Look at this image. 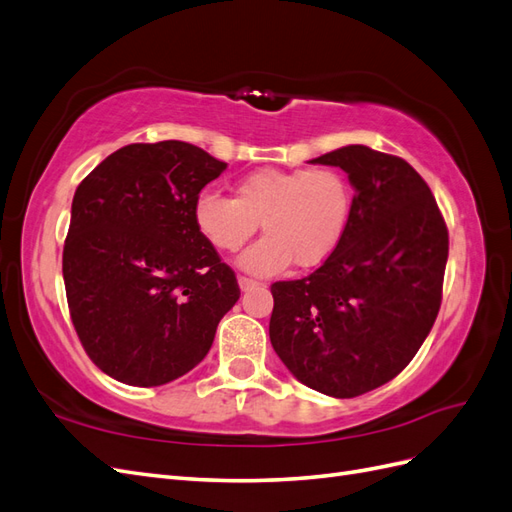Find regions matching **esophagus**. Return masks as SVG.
I'll return each instance as SVG.
<instances>
[{
    "mask_svg": "<svg viewBox=\"0 0 512 512\" xmlns=\"http://www.w3.org/2000/svg\"><path fill=\"white\" fill-rule=\"evenodd\" d=\"M256 286H260V282H256V280H252V277H245V275H241L239 277V288L245 292V290H250V288H256Z\"/></svg>",
    "mask_w": 512,
    "mask_h": 512,
    "instance_id": "1",
    "label": "esophagus"
}]
</instances>
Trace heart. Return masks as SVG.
Instances as JSON below:
<instances>
[{
	"mask_svg": "<svg viewBox=\"0 0 512 512\" xmlns=\"http://www.w3.org/2000/svg\"><path fill=\"white\" fill-rule=\"evenodd\" d=\"M352 203V185L335 168H260L237 181V198L200 192L194 220L222 252L241 250L262 222L267 235L247 247L239 267L273 275L292 260L301 269L322 265L346 235Z\"/></svg>",
	"mask_w": 512,
	"mask_h": 512,
	"instance_id": "1",
	"label": "heart"
}]
</instances>
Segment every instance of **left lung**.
Returning a JSON list of instances; mask_svg holds the SVG:
<instances>
[{"mask_svg": "<svg viewBox=\"0 0 512 512\" xmlns=\"http://www.w3.org/2000/svg\"><path fill=\"white\" fill-rule=\"evenodd\" d=\"M312 164L348 175L350 224L314 273L271 286L269 337L299 382L348 399L393 380L423 346L440 312L448 230L406 160L348 145Z\"/></svg>", "mask_w": 512, "mask_h": 512, "instance_id": "1", "label": "left lung"}]
</instances>
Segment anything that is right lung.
I'll list each match as a JSON object with an SVG mask.
<instances>
[{"label": "right lung", "mask_w": 512, "mask_h": 512, "mask_svg": "<svg viewBox=\"0 0 512 512\" xmlns=\"http://www.w3.org/2000/svg\"><path fill=\"white\" fill-rule=\"evenodd\" d=\"M224 170L190 143H134L76 188L66 297L76 335L106 376L160 386L188 374L239 301L235 271L194 220L200 190Z\"/></svg>", "instance_id": "add662e5"}]
</instances>
